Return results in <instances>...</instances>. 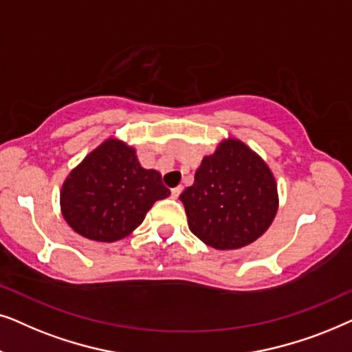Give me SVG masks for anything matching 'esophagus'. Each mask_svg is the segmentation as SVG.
<instances>
[{
  "instance_id": "obj_1",
  "label": "esophagus",
  "mask_w": 352,
  "mask_h": 352,
  "mask_svg": "<svg viewBox=\"0 0 352 352\" xmlns=\"http://www.w3.org/2000/svg\"><path fill=\"white\" fill-rule=\"evenodd\" d=\"M182 190H184V186H175V188H172V198H175V199L179 198Z\"/></svg>"
}]
</instances>
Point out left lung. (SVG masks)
<instances>
[{
  "label": "left lung",
  "instance_id": "1",
  "mask_svg": "<svg viewBox=\"0 0 352 352\" xmlns=\"http://www.w3.org/2000/svg\"><path fill=\"white\" fill-rule=\"evenodd\" d=\"M180 201L201 241L215 250H238L256 241L275 219L277 182L259 154L228 138L203 159Z\"/></svg>",
  "mask_w": 352,
  "mask_h": 352
}]
</instances>
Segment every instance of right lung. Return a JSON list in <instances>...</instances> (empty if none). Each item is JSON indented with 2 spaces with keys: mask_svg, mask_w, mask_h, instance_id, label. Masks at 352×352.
<instances>
[{
  "mask_svg": "<svg viewBox=\"0 0 352 352\" xmlns=\"http://www.w3.org/2000/svg\"><path fill=\"white\" fill-rule=\"evenodd\" d=\"M168 195L161 173L143 168L132 146L107 138L70 170L60 190V212L78 235L112 243L129 236Z\"/></svg>",
  "mask_w": 352,
  "mask_h": 352,
  "instance_id": "1",
  "label": "right lung"
}]
</instances>
